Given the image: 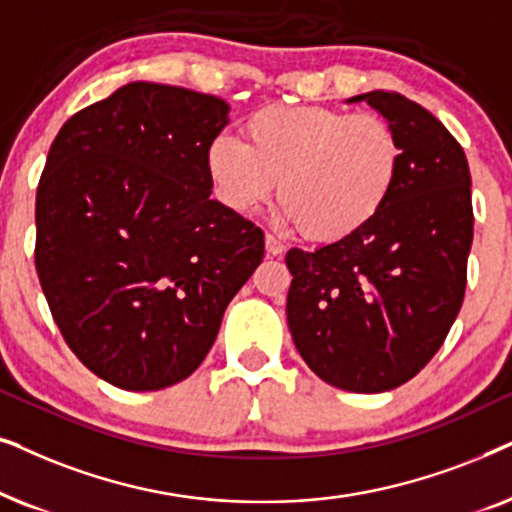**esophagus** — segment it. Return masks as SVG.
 Wrapping results in <instances>:
<instances>
[{"mask_svg":"<svg viewBox=\"0 0 512 512\" xmlns=\"http://www.w3.org/2000/svg\"><path fill=\"white\" fill-rule=\"evenodd\" d=\"M264 245H267V255H271V257L283 255V250H285V243L281 241V238H276L274 234L264 236Z\"/></svg>","mask_w":512,"mask_h":512,"instance_id":"esophagus-1","label":"esophagus"}]
</instances>
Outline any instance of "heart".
Returning a JSON list of instances; mask_svg holds the SVG:
<instances>
[{
  "instance_id": "heart-1",
  "label": "heart",
  "mask_w": 512,
  "mask_h": 512,
  "mask_svg": "<svg viewBox=\"0 0 512 512\" xmlns=\"http://www.w3.org/2000/svg\"><path fill=\"white\" fill-rule=\"evenodd\" d=\"M243 140L217 135L206 149L217 199L252 213L278 180L285 217L316 243L363 231L386 208L403 168L398 133L370 112L271 105L245 119Z\"/></svg>"
}]
</instances>
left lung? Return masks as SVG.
Returning a JSON list of instances; mask_svg holds the SVG:
<instances>
[{
    "label": "left lung",
    "mask_w": 512,
    "mask_h": 512,
    "mask_svg": "<svg viewBox=\"0 0 512 512\" xmlns=\"http://www.w3.org/2000/svg\"><path fill=\"white\" fill-rule=\"evenodd\" d=\"M367 100L398 133L403 168L386 208L356 236L288 250V325L327 384L381 393L424 370L459 316L473 243L466 154L428 109L395 91Z\"/></svg>",
    "instance_id": "left-lung-1"
}]
</instances>
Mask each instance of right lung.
<instances>
[{
    "label": "right lung",
    "instance_id": "right-lung-1",
    "mask_svg": "<svg viewBox=\"0 0 512 512\" xmlns=\"http://www.w3.org/2000/svg\"><path fill=\"white\" fill-rule=\"evenodd\" d=\"M229 105L133 81L60 128L37 187L34 267L93 374L159 391L203 363L264 234L210 199L206 149Z\"/></svg>",
    "mask_w": 512,
    "mask_h": 512
}]
</instances>
